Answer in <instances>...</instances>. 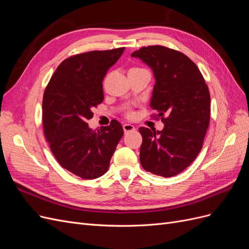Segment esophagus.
Listing matches in <instances>:
<instances>
[{"instance_id": "1", "label": "esophagus", "mask_w": 249, "mask_h": 249, "mask_svg": "<svg viewBox=\"0 0 249 249\" xmlns=\"http://www.w3.org/2000/svg\"><path fill=\"white\" fill-rule=\"evenodd\" d=\"M124 134H127V133H130V132H133V131H135L136 129H135V126L134 125H132V124H124Z\"/></svg>"}]
</instances>
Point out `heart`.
Segmentation results:
<instances>
[{
	"mask_svg": "<svg viewBox=\"0 0 249 249\" xmlns=\"http://www.w3.org/2000/svg\"><path fill=\"white\" fill-rule=\"evenodd\" d=\"M134 70H141V69H140V67H134V69H131L130 71H134ZM126 115L127 116H132L133 115V112L131 110H127L126 111Z\"/></svg>",
	"mask_w": 249,
	"mask_h": 249,
	"instance_id": "obj_1",
	"label": "heart"
}]
</instances>
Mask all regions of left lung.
I'll return each mask as SVG.
<instances>
[{
	"instance_id": "left-lung-1",
	"label": "left lung",
	"mask_w": 249,
	"mask_h": 249,
	"mask_svg": "<svg viewBox=\"0 0 249 249\" xmlns=\"http://www.w3.org/2000/svg\"><path fill=\"white\" fill-rule=\"evenodd\" d=\"M132 57L152 67L156 78L150 107L162 131L139 127L140 163L157 176L170 178L197 157L210 124V91L200 71L183 53L163 46L142 47Z\"/></svg>"
}]
</instances>
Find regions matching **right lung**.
<instances>
[{"mask_svg": "<svg viewBox=\"0 0 249 249\" xmlns=\"http://www.w3.org/2000/svg\"><path fill=\"white\" fill-rule=\"evenodd\" d=\"M124 48L91 51L66 58L46 87L42 100L43 132L63 168L82 178L102 177L124 136L116 119L101 130L88 127L92 109L104 101L103 80Z\"/></svg>", "mask_w": 249, "mask_h": 249, "instance_id": "add662e5", "label": "right lung"}]
</instances>
